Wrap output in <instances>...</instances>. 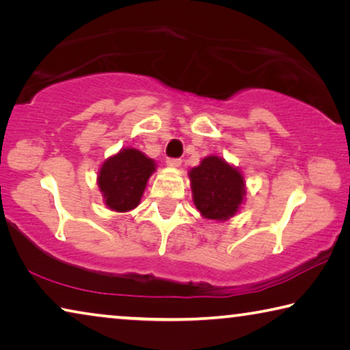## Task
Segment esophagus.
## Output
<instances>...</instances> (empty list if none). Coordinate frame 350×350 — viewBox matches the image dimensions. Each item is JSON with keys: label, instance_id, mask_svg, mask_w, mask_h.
<instances>
[{"label": "esophagus", "instance_id": "esophagus-1", "mask_svg": "<svg viewBox=\"0 0 350 350\" xmlns=\"http://www.w3.org/2000/svg\"><path fill=\"white\" fill-rule=\"evenodd\" d=\"M182 163L180 159H166V165L170 166V168H179Z\"/></svg>", "mask_w": 350, "mask_h": 350}]
</instances>
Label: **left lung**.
I'll return each mask as SVG.
<instances>
[{
	"label": "left lung",
	"mask_w": 350,
	"mask_h": 350,
	"mask_svg": "<svg viewBox=\"0 0 350 350\" xmlns=\"http://www.w3.org/2000/svg\"><path fill=\"white\" fill-rule=\"evenodd\" d=\"M193 202L202 218L227 221L238 213L246 196L245 176L223 157L208 155L188 171Z\"/></svg>",
	"instance_id": "left-lung-1"
}]
</instances>
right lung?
<instances>
[{"mask_svg": "<svg viewBox=\"0 0 350 350\" xmlns=\"http://www.w3.org/2000/svg\"><path fill=\"white\" fill-rule=\"evenodd\" d=\"M155 162L135 148H123L105 159L98 171V187L107 208L118 213L134 210L142 201Z\"/></svg>", "mask_w": 350, "mask_h": 350, "instance_id": "add662e5", "label": "right lung"}]
</instances>
